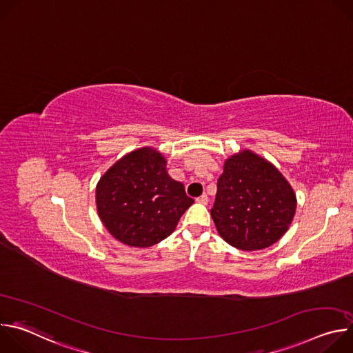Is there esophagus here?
<instances>
[{"instance_id": "esophagus-1", "label": "esophagus", "mask_w": 353, "mask_h": 353, "mask_svg": "<svg viewBox=\"0 0 353 353\" xmlns=\"http://www.w3.org/2000/svg\"><path fill=\"white\" fill-rule=\"evenodd\" d=\"M196 203L198 204H203V205H207L208 204V195L207 194H203V195H201V196H198L196 199Z\"/></svg>"}]
</instances>
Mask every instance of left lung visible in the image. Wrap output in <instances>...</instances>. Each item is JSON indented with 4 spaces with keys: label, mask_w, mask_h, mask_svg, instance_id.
Masks as SVG:
<instances>
[{
    "label": "left lung",
    "mask_w": 353,
    "mask_h": 353,
    "mask_svg": "<svg viewBox=\"0 0 353 353\" xmlns=\"http://www.w3.org/2000/svg\"><path fill=\"white\" fill-rule=\"evenodd\" d=\"M216 187L211 216L230 245L244 251L263 250L289 229L296 195L282 173L264 158L251 150L230 157Z\"/></svg>",
    "instance_id": "8db88e82"
}]
</instances>
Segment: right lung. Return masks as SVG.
<instances>
[{
	"label": "right lung",
	"instance_id": "obj_1",
	"mask_svg": "<svg viewBox=\"0 0 353 353\" xmlns=\"http://www.w3.org/2000/svg\"><path fill=\"white\" fill-rule=\"evenodd\" d=\"M192 203L154 148L123 157L96 185L100 221L113 237L131 247H150L170 236Z\"/></svg>",
	"mask_w": 353,
	"mask_h": 353
}]
</instances>
